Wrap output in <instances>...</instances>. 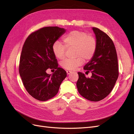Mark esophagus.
I'll return each instance as SVG.
<instances>
[{
	"label": "esophagus",
	"mask_w": 134,
	"mask_h": 134,
	"mask_svg": "<svg viewBox=\"0 0 134 134\" xmlns=\"http://www.w3.org/2000/svg\"><path fill=\"white\" fill-rule=\"evenodd\" d=\"M71 72H72V71H67V75H70Z\"/></svg>",
	"instance_id": "esophagus-1"
}]
</instances>
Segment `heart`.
I'll return each mask as SVG.
<instances>
[{"label":"heart","mask_w":134,"mask_h":134,"mask_svg":"<svg viewBox=\"0 0 134 134\" xmlns=\"http://www.w3.org/2000/svg\"><path fill=\"white\" fill-rule=\"evenodd\" d=\"M63 43L59 41L55 42L52 47L53 52L58 59L64 57L66 49L75 48L74 59H66L62 62L61 66L67 70H74L81 66L85 60H89L93 57L96 51L97 43L95 38L87 33L74 30L66 34L62 39Z\"/></svg>","instance_id":"1"}]
</instances>
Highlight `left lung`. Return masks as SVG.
<instances>
[{"label": "left lung", "instance_id": "8db88e82", "mask_svg": "<svg viewBox=\"0 0 134 134\" xmlns=\"http://www.w3.org/2000/svg\"><path fill=\"white\" fill-rule=\"evenodd\" d=\"M96 38V51L84 70L91 71L92 76L77 72V90L82 96L91 101H99L111 92L118 77V58L113 41L107 34L97 28H92Z\"/></svg>", "mask_w": 134, "mask_h": 134}]
</instances>
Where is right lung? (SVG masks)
Returning <instances> with one entry per match:
<instances>
[{
    "mask_svg": "<svg viewBox=\"0 0 134 134\" xmlns=\"http://www.w3.org/2000/svg\"><path fill=\"white\" fill-rule=\"evenodd\" d=\"M58 26H47L30 34L24 44L20 59L19 74L27 92L37 100L45 101L59 91L66 71L58 67L53 52V44L66 32ZM48 68L56 69L52 75Z\"/></svg>",
    "mask_w": 134,
    "mask_h": 134,
    "instance_id": "add662e5",
    "label": "right lung"
}]
</instances>
